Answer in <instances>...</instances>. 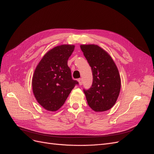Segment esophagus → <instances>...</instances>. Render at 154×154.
Masks as SVG:
<instances>
[{
  "instance_id": "obj_1",
  "label": "esophagus",
  "mask_w": 154,
  "mask_h": 154,
  "mask_svg": "<svg viewBox=\"0 0 154 154\" xmlns=\"http://www.w3.org/2000/svg\"><path fill=\"white\" fill-rule=\"evenodd\" d=\"M78 81L79 82V85H82L83 84V81H82V78L78 79Z\"/></svg>"
}]
</instances>
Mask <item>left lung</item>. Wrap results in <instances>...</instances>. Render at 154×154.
Here are the masks:
<instances>
[{"instance_id":"left-lung-1","label":"left lung","mask_w":154,"mask_h":154,"mask_svg":"<svg viewBox=\"0 0 154 154\" xmlns=\"http://www.w3.org/2000/svg\"><path fill=\"white\" fill-rule=\"evenodd\" d=\"M80 48L91 67L93 80L88 90L83 89L88 106L95 112L110 109L121 89L118 69L110 56L97 45H81Z\"/></svg>"}]
</instances>
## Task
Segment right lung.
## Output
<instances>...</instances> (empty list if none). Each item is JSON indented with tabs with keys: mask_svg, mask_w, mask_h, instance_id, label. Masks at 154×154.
<instances>
[{
	"mask_svg": "<svg viewBox=\"0 0 154 154\" xmlns=\"http://www.w3.org/2000/svg\"><path fill=\"white\" fill-rule=\"evenodd\" d=\"M73 45H61L51 49L37 66L32 80V91L37 101L46 110L56 111L65 103L76 85L67 61Z\"/></svg>",
	"mask_w": 154,
	"mask_h": 154,
	"instance_id": "right-lung-1",
	"label": "right lung"
}]
</instances>
